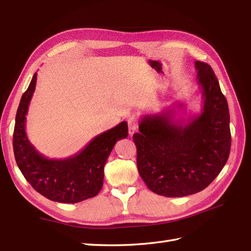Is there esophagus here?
<instances>
[{
	"label": "esophagus",
	"mask_w": 251,
	"mask_h": 251,
	"mask_svg": "<svg viewBox=\"0 0 251 251\" xmlns=\"http://www.w3.org/2000/svg\"><path fill=\"white\" fill-rule=\"evenodd\" d=\"M127 126H128V135L133 136L136 128H137V120H136L135 117H130L127 120Z\"/></svg>",
	"instance_id": "obj_1"
}]
</instances>
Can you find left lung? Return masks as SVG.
Here are the masks:
<instances>
[{
	"label": "left lung",
	"instance_id": "left-lung-1",
	"mask_svg": "<svg viewBox=\"0 0 251 251\" xmlns=\"http://www.w3.org/2000/svg\"><path fill=\"white\" fill-rule=\"evenodd\" d=\"M202 91V111L177 119L171 108L143 115L133 135L137 168L144 183L157 195L184 197L206 188L229 156V110L218 78L208 64L195 63ZM183 103H178L179 110Z\"/></svg>",
	"mask_w": 251,
	"mask_h": 251
}]
</instances>
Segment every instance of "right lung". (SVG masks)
<instances>
[{
    "mask_svg": "<svg viewBox=\"0 0 251 251\" xmlns=\"http://www.w3.org/2000/svg\"><path fill=\"white\" fill-rule=\"evenodd\" d=\"M36 73L23 94L13 132V151L20 171L37 193L60 203H77L93 198L103 183V168L119 139L127 137V124L97 135L76 155L49 159L29 141L25 131L26 115L36 83Z\"/></svg>",
    "mask_w": 251,
    "mask_h": 251,
    "instance_id": "add662e5",
    "label": "right lung"
}]
</instances>
